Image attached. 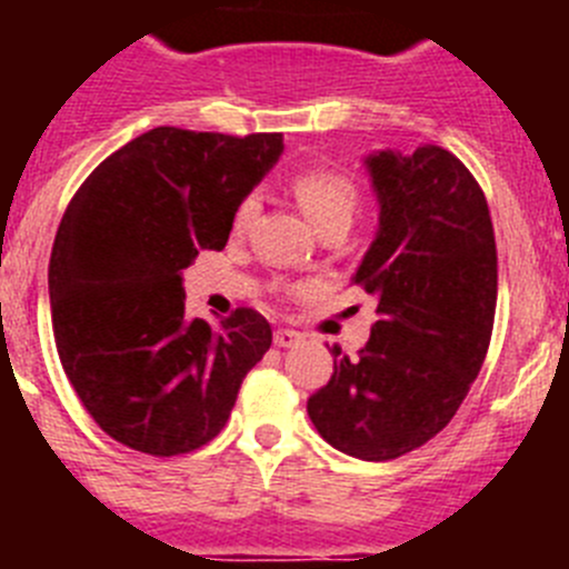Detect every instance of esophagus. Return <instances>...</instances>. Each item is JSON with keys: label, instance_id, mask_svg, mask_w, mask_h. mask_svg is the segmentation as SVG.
<instances>
[{"label": "esophagus", "instance_id": "obj_1", "mask_svg": "<svg viewBox=\"0 0 569 569\" xmlns=\"http://www.w3.org/2000/svg\"><path fill=\"white\" fill-rule=\"evenodd\" d=\"M273 341H276V347H296L301 341V333H299V330L279 328L273 333Z\"/></svg>", "mask_w": 569, "mask_h": 569}]
</instances>
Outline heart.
Returning a JSON list of instances; mask_svg holds the SVG:
<instances>
[{"instance_id":"1","label":"heart","mask_w":569,"mask_h":569,"mask_svg":"<svg viewBox=\"0 0 569 569\" xmlns=\"http://www.w3.org/2000/svg\"><path fill=\"white\" fill-rule=\"evenodd\" d=\"M293 193L316 228L328 222H353V213L359 208V190L339 170H301L293 179ZM256 208H259V199L253 193L244 196L236 208V228H244L253 219Z\"/></svg>"}]
</instances>
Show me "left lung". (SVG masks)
I'll use <instances>...</instances> for the list:
<instances>
[{"label":"left lung","mask_w":569,"mask_h":569,"mask_svg":"<svg viewBox=\"0 0 569 569\" xmlns=\"http://www.w3.org/2000/svg\"><path fill=\"white\" fill-rule=\"evenodd\" d=\"M379 228L353 284L376 299L359 359L308 399L321 439L365 461L410 453L450 425L485 365L499 293L496 236L479 182L450 150L365 156Z\"/></svg>","instance_id":"8db88e82"}]
</instances>
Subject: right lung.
<instances>
[{
	"label": "right lung",
	"instance_id": "1",
	"mask_svg": "<svg viewBox=\"0 0 569 569\" xmlns=\"http://www.w3.org/2000/svg\"><path fill=\"white\" fill-rule=\"evenodd\" d=\"M281 150V133L153 128L70 199L48 268L53 339L84 410L119 445L150 456L208 445L270 350L273 330L250 308L219 328L188 319L182 270L228 244L236 208Z\"/></svg>",
	"mask_w": 569,
	"mask_h": 569
}]
</instances>
